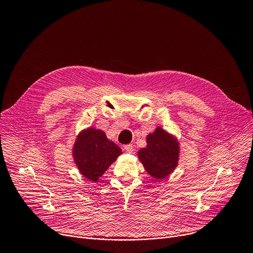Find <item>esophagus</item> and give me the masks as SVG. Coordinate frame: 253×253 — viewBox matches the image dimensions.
I'll return each mask as SVG.
<instances>
[{
  "mask_svg": "<svg viewBox=\"0 0 253 253\" xmlns=\"http://www.w3.org/2000/svg\"><path fill=\"white\" fill-rule=\"evenodd\" d=\"M124 150L126 152V153H131L134 151V146L131 145V144H127V145H125L124 146Z\"/></svg>",
  "mask_w": 253,
  "mask_h": 253,
  "instance_id": "34e87169",
  "label": "esophagus"
}]
</instances>
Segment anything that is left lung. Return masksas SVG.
Listing matches in <instances>:
<instances>
[{"mask_svg": "<svg viewBox=\"0 0 253 253\" xmlns=\"http://www.w3.org/2000/svg\"><path fill=\"white\" fill-rule=\"evenodd\" d=\"M147 146L138 152L140 162L146 172L156 179H164L177 167L179 144L162 127H156L146 138Z\"/></svg>", "mask_w": 253, "mask_h": 253, "instance_id": "8db88e82", "label": "left lung"}]
</instances>
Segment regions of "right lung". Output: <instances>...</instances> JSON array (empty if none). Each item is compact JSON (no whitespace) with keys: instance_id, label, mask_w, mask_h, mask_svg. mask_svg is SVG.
Returning <instances> with one entry per match:
<instances>
[{"instance_id":"add662e5","label":"right lung","mask_w":253,"mask_h":253,"mask_svg":"<svg viewBox=\"0 0 253 253\" xmlns=\"http://www.w3.org/2000/svg\"><path fill=\"white\" fill-rule=\"evenodd\" d=\"M123 153L116 144L101 129L89 127L78 135L73 147V158L81 175L98 181L112 163Z\"/></svg>"}]
</instances>
